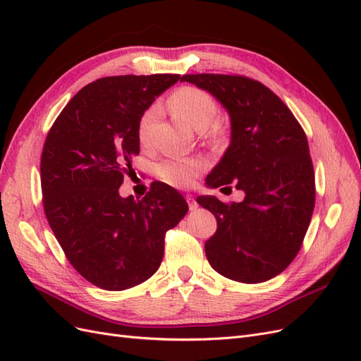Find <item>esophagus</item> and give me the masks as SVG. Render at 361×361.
Listing matches in <instances>:
<instances>
[{
	"label": "esophagus",
	"mask_w": 361,
	"mask_h": 361,
	"mask_svg": "<svg viewBox=\"0 0 361 361\" xmlns=\"http://www.w3.org/2000/svg\"><path fill=\"white\" fill-rule=\"evenodd\" d=\"M187 202H188V206H190V211H195L197 209V202H195L191 195H187Z\"/></svg>",
	"instance_id": "esophagus-1"
}]
</instances>
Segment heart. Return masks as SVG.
I'll use <instances>...</instances> for the list:
<instances>
[{
    "label": "heart",
    "instance_id": "obj_1",
    "mask_svg": "<svg viewBox=\"0 0 361 361\" xmlns=\"http://www.w3.org/2000/svg\"><path fill=\"white\" fill-rule=\"evenodd\" d=\"M169 106L174 116L183 120L195 130L206 129L218 114V106L214 97L207 92L197 89V87H182V89L174 92L169 99ZM158 113V106L152 105L140 117L138 140L143 145L149 141L150 129L155 123ZM203 169L204 164L199 159L170 157L158 164L157 173L164 182L173 185V187L185 188L190 187Z\"/></svg>",
    "mask_w": 361,
    "mask_h": 361
}]
</instances>
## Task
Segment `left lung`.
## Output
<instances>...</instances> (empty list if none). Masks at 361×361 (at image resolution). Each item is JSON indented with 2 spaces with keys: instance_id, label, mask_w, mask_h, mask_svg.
Segmentation results:
<instances>
[{
  "instance_id": "1",
  "label": "left lung",
  "mask_w": 361,
  "mask_h": 361,
  "mask_svg": "<svg viewBox=\"0 0 361 361\" xmlns=\"http://www.w3.org/2000/svg\"><path fill=\"white\" fill-rule=\"evenodd\" d=\"M209 92L231 117V145L207 174L211 188L233 183L239 203L214 195L197 203L216 218L204 244L211 267L227 279L262 283L279 276L298 255L314 207V173L298 120L262 82L239 75H183Z\"/></svg>"
}]
</instances>
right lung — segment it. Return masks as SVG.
<instances>
[{"label": "right lung", "mask_w": 361, "mask_h": 361, "mask_svg": "<svg viewBox=\"0 0 361 361\" xmlns=\"http://www.w3.org/2000/svg\"><path fill=\"white\" fill-rule=\"evenodd\" d=\"M180 75H120L76 93L49 129L40 159L43 209L71 265L92 285L123 290L158 271L166 232L188 204L152 183L141 200L120 197L140 154V117Z\"/></svg>", "instance_id": "obj_1"}]
</instances>
